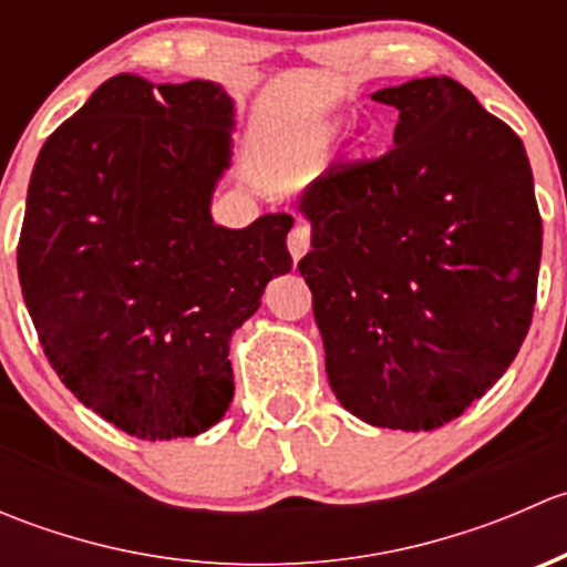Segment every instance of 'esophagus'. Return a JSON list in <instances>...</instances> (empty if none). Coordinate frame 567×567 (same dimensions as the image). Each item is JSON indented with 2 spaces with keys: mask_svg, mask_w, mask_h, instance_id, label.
Returning <instances> with one entry per match:
<instances>
[{
  "mask_svg": "<svg viewBox=\"0 0 567 567\" xmlns=\"http://www.w3.org/2000/svg\"><path fill=\"white\" fill-rule=\"evenodd\" d=\"M288 249H290V257H293V262H299L301 257L307 255V249H310V227L296 225L288 236Z\"/></svg>",
  "mask_w": 567,
  "mask_h": 567,
  "instance_id": "obj_1",
  "label": "esophagus"
}]
</instances>
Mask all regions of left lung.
<instances>
[{
  "label": "left lung",
  "instance_id": "8db88e82",
  "mask_svg": "<svg viewBox=\"0 0 567 567\" xmlns=\"http://www.w3.org/2000/svg\"><path fill=\"white\" fill-rule=\"evenodd\" d=\"M394 147L305 188L331 392L362 422L433 431L483 398L529 331L543 225L522 140L450 76L373 93Z\"/></svg>",
  "mask_w": 567,
  "mask_h": 567
}]
</instances>
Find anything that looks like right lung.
I'll return each instance as SVG.
<instances>
[{
	"label": "right lung",
	"instance_id": "add662e5",
	"mask_svg": "<svg viewBox=\"0 0 567 567\" xmlns=\"http://www.w3.org/2000/svg\"><path fill=\"white\" fill-rule=\"evenodd\" d=\"M236 104L216 82L117 73L40 147L19 279L40 346L136 439L205 433L233 400L230 337L293 260V216L216 225Z\"/></svg>",
	"mask_w": 567,
	"mask_h": 567
}]
</instances>
